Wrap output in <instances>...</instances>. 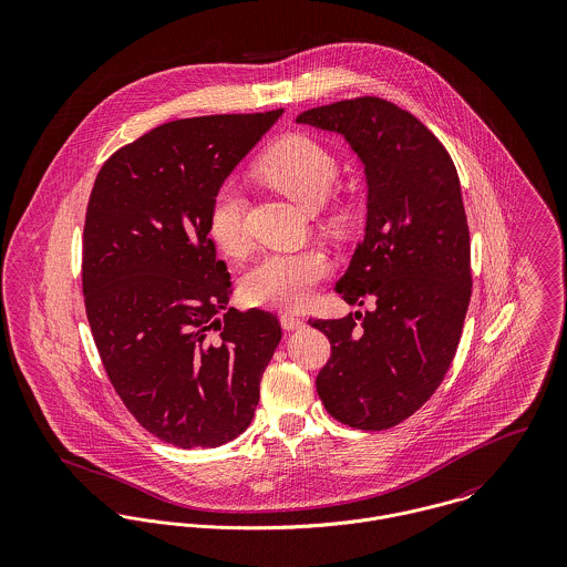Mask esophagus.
<instances>
[{"mask_svg":"<svg viewBox=\"0 0 567 567\" xmlns=\"http://www.w3.org/2000/svg\"><path fill=\"white\" fill-rule=\"evenodd\" d=\"M279 321H281V327H284L286 331H292V329H301V327L306 324L303 319H299V317H295V315H290V312H284Z\"/></svg>","mask_w":567,"mask_h":567,"instance_id":"1","label":"esophagus"}]
</instances>
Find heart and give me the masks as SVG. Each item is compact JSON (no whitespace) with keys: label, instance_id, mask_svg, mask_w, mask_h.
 Instances as JSON below:
<instances>
[{"label":"heart","instance_id":"b5f03b06","mask_svg":"<svg viewBox=\"0 0 567 567\" xmlns=\"http://www.w3.org/2000/svg\"><path fill=\"white\" fill-rule=\"evenodd\" d=\"M257 176L292 198L306 212L323 205L338 178V159L308 133L279 137L255 165ZM333 220L340 214L333 212ZM209 238L229 255L248 248L246 200L236 183H223L212 196L207 212ZM329 272L327 255L317 248L279 250L257 259L244 275V297L252 306L297 310L312 297L315 288Z\"/></svg>","mask_w":567,"mask_h":567}]
</instances>
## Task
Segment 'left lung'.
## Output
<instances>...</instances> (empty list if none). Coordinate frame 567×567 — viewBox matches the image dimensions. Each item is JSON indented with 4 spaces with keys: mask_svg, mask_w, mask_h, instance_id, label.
<instances>
[{
    "mask_svg": "<svg viewBox=\"0 0 567 567\" xmlns=\"http://www.w3.org/2000/svg\"><path fill=\"white\" fill-rule=\"evenodd\" d=\"M342 135L364 163L367 227L336 292L375 310L310 319L331 342L317 391L358 430H389L443 382L472 297L470 227L445 146L398 104L364 95L297 117Z\"/></svg>",
    "mask_w": 567,
    "mask_h": 567,
    "instance_id": "obj_1",
    "label": "left lung"
}]
</instances>
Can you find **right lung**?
<instances>
[{"label": "right lung", "mask_w": 567, "mask_h": 567, "mask_svg": "<svg viewBox=\"0 0 567 567\" xmlns=\"http://www.w3.org/2000/svg\"><path fill=\"white\" fill-rule=\"evenodd\" d=\"M284 109L174 120L100 167L84 218L82 292L106 375L128 412L183 450L248 427L281 324L227 308L207 231L212 196Z\"/></svg>", "instance_id": "1"}]
</instances>
